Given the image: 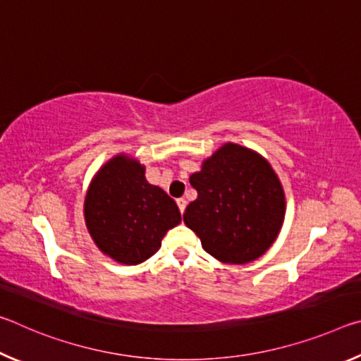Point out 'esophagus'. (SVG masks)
<instances>
[{"label":"esophagus","mask_w":361,"mask_h":361,"mask_svg":"<svg viewBox=\"0 0 361 361\" xmlns=\"http://www.w3.org/2000/svg\"><path fill=\"white\" fill-rule=\"evenodd\" d=\"M176 204H178V209L181 213H185V209H186V200L185 199H176Z\"/></svg>","instance_id":"1"}]
</instances>
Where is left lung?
<instances>
[{
	"mask_svg": "<svg viewBox=\"0 0 361 361\" xmlns=\"http://www.w3.org/2000/svg\"><path fill=\"white\" fill-rule=\"evenodd\" d=\"M197 199L183 219L202 248L226 264H247L276 242L285 218L277 173L253 149L226 143L189 176Z\"/></svg>",
	"mask_w": 361,
	"mask_h": 361,
	"instance_id": "obj_1",
	"label": "left lung"
}]
</instances>
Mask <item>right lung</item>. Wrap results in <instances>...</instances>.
<instances>
[{
	"label": "right lung",
	"mask_w": 361,
	"mask_h": 361,
	"mask_svg": "<svg viewBox=\"0 0 361 361\" xmlns=\"http://www.w3.org/2000/svg\"><path fill=\"white\" fill-rule=\"evenodd\" d=\"M84 218L100 252L121 264L151 258L169 229L180 224L175 200L145 178L137 159L118 154L103 164L90 181Z\"/></svg>",
	"instance_id": "add662e5"
}]
</instances>
